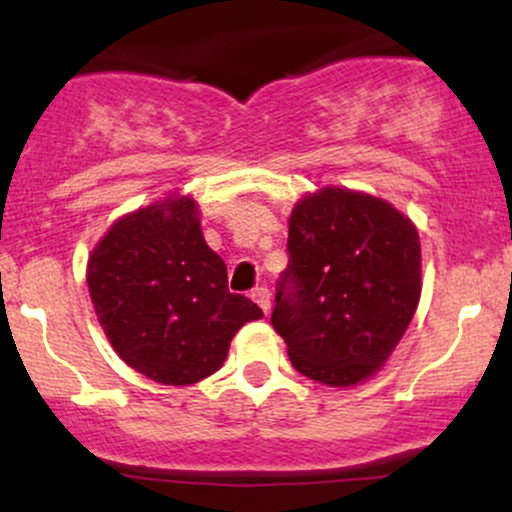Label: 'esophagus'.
Instances as JSON below:
<instances>
[{"label":"esophagus","instance_id":"obj_1","mask_svg":"<svg viewBox=\"0 0 512 512\" xmlns=\"http://www.w3.org/2000/svg\"><path fill=\"white\" fill-rule=\"evenodd\" d=\"M252 301L260 305V308L264 310V315H267L269 308H272V301H269V291L264 289V286H260V289L252 291Z\"/></svg>","mask_w":512,"mask_h":512}]
</instances>
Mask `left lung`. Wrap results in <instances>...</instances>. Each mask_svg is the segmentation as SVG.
I'll return each mask as SVG.
<instances>
[{"instance_id": "left-lung-1", "label": "left lung", "mask_w": 512, "mask_h": 512, "mask_svg": "<svg viewBox=\"0 0 512 512\" xmlns=\"http://www.w3.org/2000/svg\"><path fill=\"white\" fill-rule=\"evenodd\" d=\"M286 248L272 325L293 368L330 387L370 378L419 305L416 226L385 199L322 187L293 207Z\"/></svg>"}]
</instances>
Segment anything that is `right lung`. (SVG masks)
<instances>
[{
  "instance_id": "obj_1",
  "label": "right lung",
  "mask_w": 512,
  "mask_h": 512,
  "mask_svg": "<svg viewBox=\"0 0 512 512\" xmlns=\"http://www.w3.org/2000/svg\"><path fill=\"white\" fill-rule=\"evenodd\" d=\"M88 293L117 356L163 385H192L226 361L250 298L228 291L192 197H168L113 223L88 257Z\"/></svg>"
}]
</instances>
